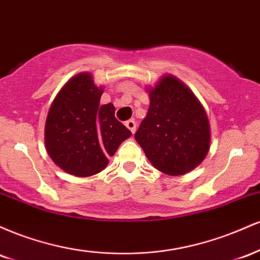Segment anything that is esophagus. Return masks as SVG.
<instances>
[{
    "mask_svg": "<svg viewBox=\"0 0 260 260\" xmlns=\"http://www.w3.org/2000/svg\"><path fill=\"white\" fill-rule=\"evenodd\" d=\"M126 127H127L128 129H129L131 132H132L133 134H134V132H136L137 126H136V122H134V120H128V121L126 122Z\"/></svg>",
    "mask_w": 260,
    "mask_h": 260,
    "instance_id": "obj_1",
    "label": "esophagus"
}]
</instances>
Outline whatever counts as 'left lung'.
Here are the masks:
<instances>
[{
    "mask_svg": "<svg viewBox=\"0 0 260 260\" xmlns=\"http://www.w3.org/2000/svg\"><path fill=\"white\" fill-rule=\"evenodd\" d=\"M147 117L136 138L151 165L170 176L186 175L210 149V123L204 106L182 80L171 74L148 86Z\"/></svg>",
    "mask_w": 260,
    "mask_h": 260,
    "instance_id": "8db88e82",
    "label": "left lung"
}]
</instances>
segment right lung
<instances>
[{"mask_svg":"<svg viewBox=\"0 0 260 260\" xmlns=\"http://www.w3.org/2000/svg\"><path fill=\"white\" fill-rule=\"evenodd\" d=\"M104 86L91 73L68 79L51 103L45 122V148L67 174L89 177L103 171L121 143L132 136L115 117L111 103L100 105Z\"/></svg>","mask_w":260,"mask_h":260,"instance_id":"add662e5","label":"right lung"}]
</instances>
